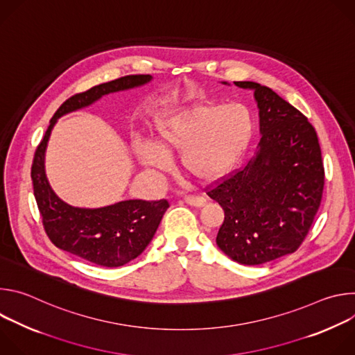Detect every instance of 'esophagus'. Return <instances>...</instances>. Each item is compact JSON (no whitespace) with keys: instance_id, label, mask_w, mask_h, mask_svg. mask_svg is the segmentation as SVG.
I'll return each instance as SVG.
<instances>
[{"instance_id":"obj_1","label":"esophagus","mask_w":355,"mask_h":355,"mask_svg":"<svg viewBox=\"0 0 355 355\" xmlns=\"http://www.w3.org/2000/svg\"><path fill=\"white\" fill-rule=\"evenodd\" d=\"M184 200H185V204H188L193 208H200L207 204V199L202 196H185Z\"/></svg>"}]
</instances>
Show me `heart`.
Instances as JSON below:
<instances>
[{
    "instance_id": "heart-1",
    "label": "heart",
    "mask_w": 355,
    "mask_h": 355,
    "mask_svg": "<svg viewBox=\"0 0 355 355\" xmlns=\"http://www.w3.org/2000/svg\"><path fill=\"white\" fill-rule=\"evenodd\" d=\"M254 122L239 103L167 110L153 119V139L136 140L132 153L151 171H164L178 155L181 170L199 182L226 175L245 150Z\"/></svg>"
}]
</instances>
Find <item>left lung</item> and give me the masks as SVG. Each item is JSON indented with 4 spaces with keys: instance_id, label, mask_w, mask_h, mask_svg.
Here are the masks:
<instances>
[{
    "instance_id": "1",
    "label": "left lung",
    "mask_w": 355,
    "mask_h": 355,
    "mask_svg": "<svg viewBox=\"0 0 355 355\" xmlns=\"http://www.w3.org/2000/svg\"><path fill=\"white\" fill-rule=\"evenodd\" d=\"M234 85L254 92L261 139L247 166L208 195L225 211L218 247L239 264L259 266L292 254L306 237L320 207L324 168L305 115L259 83Z\"/></svg>"
}]
</instances>
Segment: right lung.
I'll return each mask as SVG.
<instances>
[{
	"instance_id": "obj_1",
	"label": "right lung",
	"mask_w": 355,
	"mask_h": 355,
	"mask_svg": "<svg viewBox=\"0 0 355 355\" xmlns=\"http://www.w3.org/2000/svg\"><path fill=\"white\" fill-rule=\"evenodd\" d=\"M151 80L153 77L150 74L126 76L69 98L50 119L44 137L36 148L31 177L49 239L60 250L96 266L114 268L139 257L153 239L170 205L166 199L155 202L126 199L101 208L69 205L56 195L46 177L44 155L49 137L62 116L84 110L108 94L137 88Z\"/></svg>"
}]
</instances>
